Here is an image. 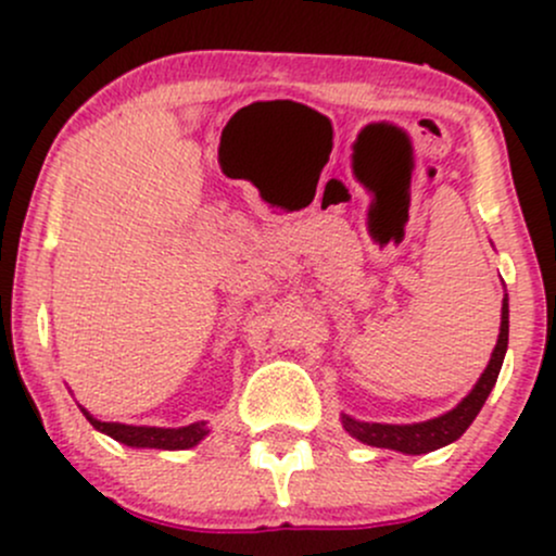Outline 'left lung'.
<instances>
[{"instance_id":"8db88e82","label":"left lung","mask_w":556,"mask_h":556,"mask_svg":"<svg viewBox=\"0 0 556 556\" xmlns=\"http://www.w3.org/2000/svg\"><path fill=\"white\" fill-rule=\"evenodd\" d=\"M507 340H509V303L507 295L502 300V327H500V340H496L494 353L486 371L481 374V379L476 381V387L470 389V394L460 405L452 407L444 416L424 420V424H366V420H355L350 416H342V426L350 437H355L363 444L371 446H384V450H397L405 455H426V452L439 450V446L452 444L455 439H460L465 429L473 424L478 413H481L483 402L491 394V389L496 384V376L502 371L504 353H507Z\"/></svg>"}]
</instances>
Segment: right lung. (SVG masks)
<instances>
[{
	"mask_svg": "<svg viewBox=\"0 0 556 556\" xmlns=\"http://www.w3.org/2000/svg\"><path fill=\"white\" fill-rule=\"evenodd\" d=\"M83 416L88 418V424L93 429H99L106 437H112L114 442H123L127 446H151V450H188L195 446L206 437V420H198V424L182 426V429H156V426H127V424H104V420H96L91 413L83 410Z\"/></svg>",
	"mask_w": 556,
	"mask_h": 556,
	"instance_id": "1",
	"label": "right lung"
}]
</instances>
